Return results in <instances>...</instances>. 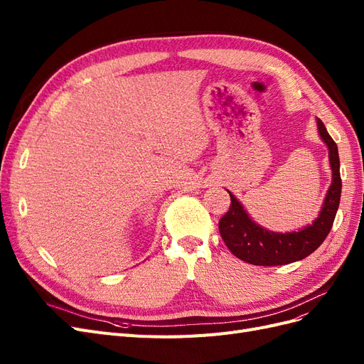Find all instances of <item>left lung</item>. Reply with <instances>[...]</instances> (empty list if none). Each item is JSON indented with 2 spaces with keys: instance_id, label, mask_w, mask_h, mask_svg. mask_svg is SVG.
<instances>
[{
  "instance_id": "obj_1",
  "label": "left lung",
  "mask_w": 364,
  "mask_h": 364,
  "mask_svg": "<svg viewBox=\"0 0 364 364\" xmlns=\"http://www.w3.org/2000/svg\"><path fill=\"white\" fill-rule=\"evenodd\" d=\"M316 123L318 136L328 147L329 167L333 171V181L326 191L321 213L311 225H306L302 229L291 232H273L255 223L245 206L228 190L230 206L229 211L220 218L218 230L228 249L241 261L253 266H282V264L301 261L311 255L331 230L341 194L340 159L337 144L329 136L322 119L316 118Z\"/></svg>"
}]
</instances>
